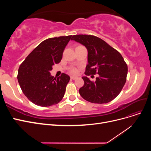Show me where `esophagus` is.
<instances>
[{"mask_svg":"<svg viewBox=\"0 0 151 151\" xmlns=\"http://www.w3.org/2000/svg\"><path fill=\"white\" fill-rule=\"evenodd\" d=\"M77 78V77L76 76H70V79H72V80H75V79H76Z\"/></svg>","mask_w":151,"mask_h":151,"instance_id":"esophagus-1","label":"esophagus"}]
</instances>
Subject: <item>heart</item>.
<instances>
[{
	"mask_svg": "<svg viewBox=\"0 0 151 151\" xmlns=\"http://www.w3.org/2000/svg\"><path fill=\"white\" fill-rule=\"evenodd\" d=\"M70 72L72 73H73V74H76V73L77 72V69L76 68H72L70 70Z\"/></svg>",
	"mask_w": 151,
	"mask_h": 151,
	"instance_id": "heart-1",
	"label": "heart"
}]
</instances>
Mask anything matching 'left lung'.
I'll return each mask as SVG.
<instances>
[{"instance_id": "8db88e82", "label": "left lung", "mask_w": 151, "mask_h": 151, "mask_svg": "<svg viewBox=\"0 0 151 151\" xmlns=\"http://www.w3.org/2000/svg\"><path fill=\"white\" fill-rule=\"evenodd\" d=\"M71 40L83 45L88 50V64L85 74H99L94 82L88 77H82L84 84L79 89L80 95L93 103L112 101L120 94L127 80L128 67L122 55L97 36L77 35Z\"/></svg>"}]
</instances>
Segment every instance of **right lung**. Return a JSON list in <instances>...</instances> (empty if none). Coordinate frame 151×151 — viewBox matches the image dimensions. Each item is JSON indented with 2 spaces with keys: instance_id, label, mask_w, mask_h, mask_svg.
<instances>
[{
  "instance_id": "1",
  "label": "right lung",
  "mask_w": 151,
  "mask_h": 151,
  "mask_svg": "<svg viewBox=\"0 0 151 151\" xmlns=\"http://www.w3.org/2000/svg\"><path fill=\"white\" fill-rule=\"evenodd\" d=\"M72 35L44 40L32 51L18 70L17 80L22 93L30 101L42 107L56 104L62 99L70 77L62 73L58 77L50 74L58 63Z\"/></svg>"
}]
</instances>
